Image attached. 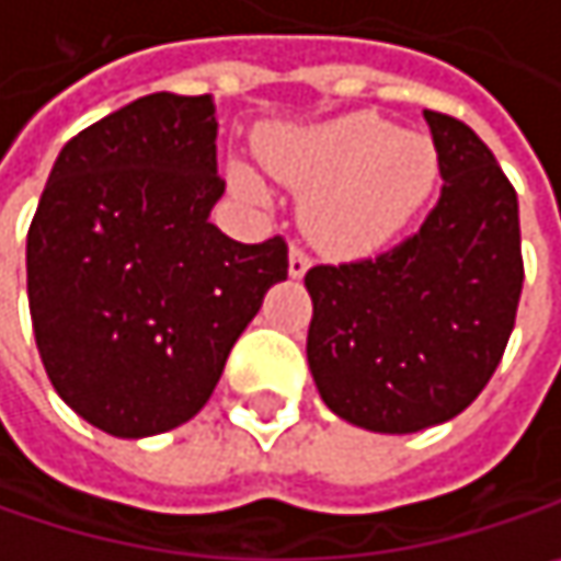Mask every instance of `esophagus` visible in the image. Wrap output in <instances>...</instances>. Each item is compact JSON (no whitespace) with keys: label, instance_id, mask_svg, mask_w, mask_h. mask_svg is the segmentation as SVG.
<instances>
[{"label":"esophagus","instance_id":"esophagus-1","mask_svg":"<svg viewBox=\"0 0 561 561\" xmlns=\"http://www.w3.org/2000/svg\"><path fill=\"white\" fill-rule=\"evenodd\" d=\"M308 270H311V260H308V253H301L298 247H291V253H288V276H291V279H301Z\"/></svg>","mask_w":561,"mask_h":561}]
</instances>
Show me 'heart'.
<instances>
[{
	"label": "heart",
	"mask_w": 561,
	"mask_h": 561,
	"mask_svg": "<svg viewBox=\"0 0 561 561\" xmlns=\"http://www.w3.org/2000/svg\"><path fill=\"white\" fill-rule=\"evenodd\" d=\"M260 160L273 176L305 195L308 233L331 253H373L408 228L431 202L439 153L431 137L401 134L373 112H350L308 130L260 137ZM233 188L266 195L247 163H230Z\"/></svg>",
	"instance_id": "b5f03b06"
}]
</instances>
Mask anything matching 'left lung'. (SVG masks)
<instances>
[{
  "mask_svg": "<svg viewBox=\"0 0 561 561\" xmlns=\"http://www.w3.org/2000/svg\"><path fill=\"white\" fill-rule=\"evenodd\" d=\"M443 192L376 260L314 266L308 366L336 417L417 433L462 414L497 369L524 288L517 192L469 125L424 112Z\"/></svg>",
  "mask_w": 561,
  "mask_h": 561,
  "instance_id": "obj_1",
  "label": "left lung"
}]
</instances>
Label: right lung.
I'll list each match as a JSON object with an SVG mask.
<instances>
[{
	"label": "right lung",
	"instance_id": "1",
	"mask_svg": "<svg viewBox=\"0 0 561 561\" xmlns=\"http://www.w3.org/2000/svg\"><path fill=\"white\" fill-rule=\"evenodd\" d=\"M215 140L211 95H144L60 150L27 230L50 385L122 439L192 421L288 276L282 237L237 243L211 225L225 195Z\"/></svg>",
	"mask_w": 561,
	"mask_h": 561
}]
</instances>
